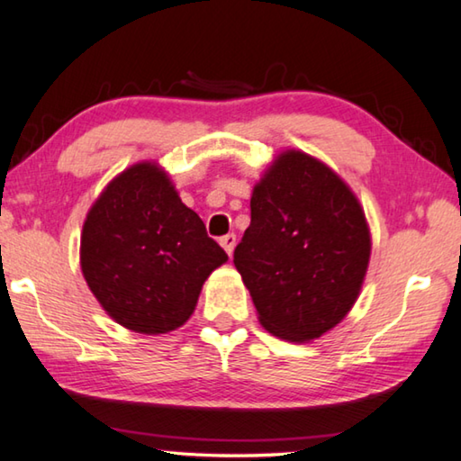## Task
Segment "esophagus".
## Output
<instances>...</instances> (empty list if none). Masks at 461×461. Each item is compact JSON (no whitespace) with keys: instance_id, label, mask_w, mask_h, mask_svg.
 I'll return each mask as SVG.
<instances>
[{"instance_id":"1","label":"esophagus","mask_w":461,"mask_h":461,"mask_svg":"<svg viewBox=\"0 0 461 461\" xmlns=\"http://www.w3.org/2000/svg\"><path fill=\"white\" fill-rule=\"evenodd\" d=\"M236 241H238V238L233 236V233H228V236H223L221 240H220V244H221V248L225 249V252H228L230 256L233 254V248H236Z\"/></svg>"}]
</instances>
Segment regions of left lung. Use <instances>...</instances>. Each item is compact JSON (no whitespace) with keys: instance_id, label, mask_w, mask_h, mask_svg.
Listing matches in <instances>:
<instances>
[{"instance_id":"left-lung-1","label":"left lung","mask_w":461,"mask_h":461,"mask_svg":"<svg viewBox=\"0 0 461 461\" xmlns=\"http://www.w3.org/2000/svg\"><path fill=\"white\" fill-rule=\"evenodd\" d=\"M252 221L233 252L262 327L311 341L338 325L360 294L370 230L352 189L301 150H285L254 186Z\"/></svg>"}]
</instances>
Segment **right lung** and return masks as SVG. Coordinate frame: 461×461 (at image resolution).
Wrapping results in <instances>:
<instances>
[{
  "instance_id": "1",
  "label": "right lung",
  "mask_w": 461,
  "mask_h": 461,
  "mask_svg": "<svg viewBox=\"0 0 461 461\" xmlns=\"http://www.w3.org/2000/svg\"><path fill=\"white\" fill-rule=\"evenodd\" d=\"M225 262L228 254L156 162L115 176L83 223V276L107 315L138 333L181 327L203 283Z\"/></svg>"
}]
</instances>
